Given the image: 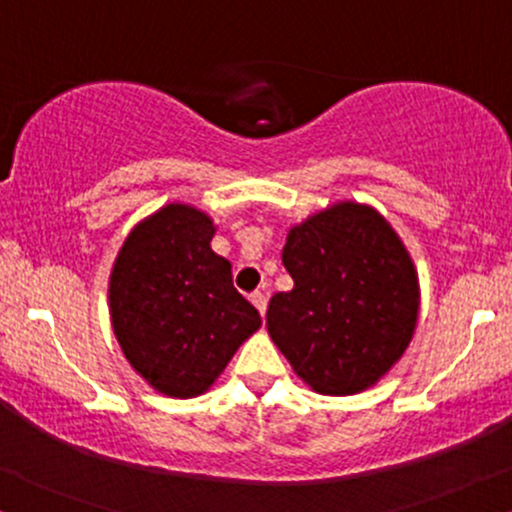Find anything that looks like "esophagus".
Returning a JSON list of instances; mask_svg holds the SVG:
<instances>
[{
  "label": "esophagus",
  "mask_w": 512,
  "mask_h": 512,
  "mask_svg": "<svg viewBox=\"0 0 512 512\" xmlns=\"http://www.w3.org/2000/svg\"><path fill=\"white\" fill-rule=\"evenodd\" d=\"M251 302H254V307L258 312H261V317H266V307H268V298L263 293H254L251 295Z\"/></svg>",
  "instance_id": "obj_1"
}]
</instances>
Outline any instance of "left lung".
Returning <instances> with one entry per match:
<instances>
[{
  "instance_id": "1",
  "label": "left lung",
  "mask_w": 512,
  "mask_h": 512,
  "mask_svg": "<svg viewBox=\"0 0 512 512\" xmlns=\"http://www.w3.org/2000/svg\"><path fill=\"white\" fill-rule=\"evenodd\" d=\"M293 290L268 302V334L324 395L366 390L408 349L420 310L415 266L376 210L339 202L290 229Z\"/></svg>"
}]
</instances>
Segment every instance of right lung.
Listing matches in <instances>:
<instances>
[{"label":"right lung","mask_w":512,"mask_h":512,"mask_svg":"<svg viewBox=\"0 0 512 512\" xmlns=\"http://www.w3.org/2000/svg\"><path fill=\"white\" fill-rule=\"evenodd\" d=\"M214 224L168 205L126 236L109 278V312L126 361L161 393L195 398L212 386L261 315L212 251Z\"/></svg>","instance_id":"obj_1"}]
</instances>
